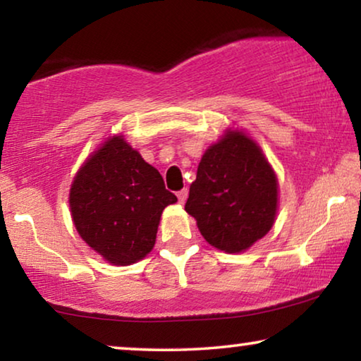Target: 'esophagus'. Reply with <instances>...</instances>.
Listing matches in <instances>:
<instances>
[{
    "instance_id": "34e87169",
    "label": "esophagus",
    "mask_w": 361,
    "mask_h": 361,
    "mask_svg": "<svg viewBox=\"0 0 361 361\" xmlns=\"http://www.w3.org/2000/svg\"><path fill=\"white\" fill-rule=\"evenodd\" d=\"M187 195H189V190L187 189H182L177 192V199H179V204H184V202L187 200Z\"/></svg>"
}]
</instances>
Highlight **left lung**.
<instances>
[{
	"label": "left lung",
	"instance_id": "obj_1",
	"mask_svg": "<svg viewBox=\"0 0 361 361\" xmlns=\"http://www.w3.org/2000/svg\"><path fill=\"white\" fill-rule=\"evenodd\" d=\"M278 195V177L258 142L238 128H226L202 156L185 212L207 243L243 253L273 228Z\"/></svg>",
	"mask_w": 361,
	"mask_h": 361
}]
</instances>
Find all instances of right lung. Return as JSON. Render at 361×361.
<instances>
[{
	"mask_svg": "<svg viewBox=\"0 0 361 361\" xmlns=\"http://www.w3.org/2000/svg\"><path fill=\"white\" fill-rule=\"evenodd\" d=\"M177 197L123 135L93 151L73 177L71 215L80 238L113 266H130L154 248L162 210Z\"/></svg>",
	"mask_w": 361,
	"mask_h": 361,
	"instance_id": "add662e5",
	"label": "right lung"
}]
</instances>
